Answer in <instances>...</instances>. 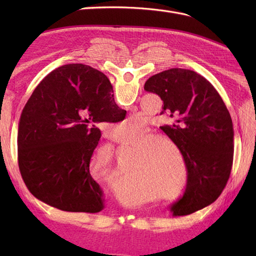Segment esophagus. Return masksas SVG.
Instances as JSON below:
<instances>
[{"label":"esophagus","instance_id":"esophagus-1","mask_svg":"<svg viewBox=\"0 0 256 256\" xmlns=\"http://www.w3.org/2000/svg\"><path fill=\"white\" fill-rule=\"evenodd\" d=\"M132 122H133V121H132ZM132 122H131V123H132Z\"/></svg>","mask_w":256,"mask_h":256}]
</instances>
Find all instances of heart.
<instances>
[{"instance_id": "1", "label": "heart", "mask_w": 256, "mask_h": 256, "mask_svg": "<svg viewBox=\"0 0 256 256\" xmlns=\"http://www.w3.org/2000/svg\"><path fill=\"white\" fill-rule=\"evenodd\" d=\"M118 135L116 143L121 148L138 150L132 170L140 172L148 178V180L162 194V200L175 202L184 197L187 182L182 176L179 184L177 162L168 152L170 150L172 153H176V148L170 140L160 136L155 138L150 128L140 123L121 128ZM91 170L96 172L98 178L106 180L118 175L116 168L113 164V152L110 148L106 146L96 152Z\"/></svg>"}]
</instances>
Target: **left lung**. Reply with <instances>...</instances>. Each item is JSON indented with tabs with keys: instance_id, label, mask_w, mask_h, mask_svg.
<instances>
[{
	"instance_id": "left-lung-1",
	"label": "left lung",
	"mask_w": 256,
	"mask_h": 256,
	"mask_svg": "<svg viewBox=\"0 0 256 256\" xmlns=\"http://www.w3.org/2000/svg\"><path fill=\"white\" fill-rule=\"evenodd\" d=\"M144 89L164 102L160 128L184 157L187 189L170 206L186 216L218 199L229 180L234 131L224 100L208 80L196 72L172 68L152 76Z\"/></svg>"
}]
</instances>
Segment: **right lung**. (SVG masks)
<instances>
[{
	"label": "right lung",
	"instance_id": "1",
	"mask_svg": "<svg viewBox=\"0 0 256 256\" xmlns=\"http://www.w3.org/2000/svg\"><path fill=\"white\" fill-rule=\"evenodd\" d=\"M104 74L69 64L40 81L20 114L18 167L32 196L54 208L96 214L103 192L91 175L90 160L103 123L123 121Z\"/></svg>",
	"mask_w": 256,
	"mask_h": 256
}]
</instances>
